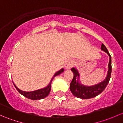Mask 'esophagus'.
Masks as SVG:
<instances>
[{"label":"esophagus","instance_id":"34e87169","mask_svg":"<svg viewBox=\"0 0 123 123\" xmlns=\"http://www.w3.org/2000/svg\"><path fill=\"white\" fill-rule=\"evenodd\" d=\"M74 64V61L72 60V59H68V60L66 62H65V68L67 69H70L71 68L73 67Z\"/></svg>","mask_w":123,"mask_h":123}]
</instances>
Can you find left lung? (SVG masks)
<instances>
[{
    "label": "left lung",
    "mask_w": 123,
    "mask_h": 123,
    "mask_svg": "<svg viewBox=\"0 0 123 123\" xmlns=\"http://www.w3.org/2000/svg\"><path fill=\"white\" fill-rule=\"evenodd\" d=\"M101 50L107 53L110 56V61L108 64V71L107 73V75L105 80L99 83L91 86H84L81 85L79 81L80 79V74L76 68H72L71 71L74 74V77L72 80L71 83H70V89L71 92L73 94L74 96L78 98L83 99H87L92 98L96 97V96L101 93L104 89L106 88V86L108 84L109 81L111 78V56L110 53L108 51L107 49L104 44L101 45Z\"/></svg>",
    "instance_id": "1"
}]
</instances>
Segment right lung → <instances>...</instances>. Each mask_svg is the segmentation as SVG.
Here are the masks:
<instances>
[{
  "mask_svg": "<svg viewBox=\"0 0 123 123\" xmlns=\"http://www.w3.org/2000/svg\"><path fill=\"white\" fill-rule=\"evenodd\" d=\"M64 68H62L59 71H58V72H56V73L55 74V75L52 77V79L51 81H50L49 85H48V86H47L46 87L43 88V89H38V90H34V91H32V92L23 91V90L18 89V88L15 85L14 83L13 82V85H14L16 89H17V90L18 91V92H19V93L21 94V95H23V96H24L25 97L31 100L42 99L44 98H46V96H48V95H49L50 90H51V83L53 79H54L55 77L56 76V75H59L61 73L64 72Z\"/></svg>",
  "mask_w": 123,
  "mask_h": 123,
  "instance_id": "obj_1",
  "label": "right lung"
}]
</instances>
